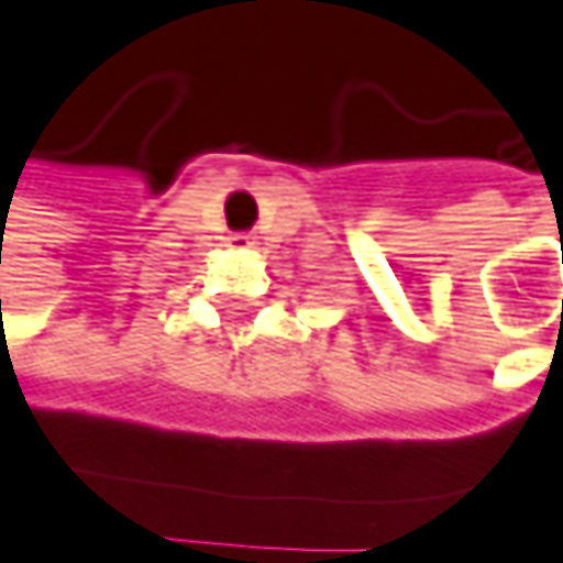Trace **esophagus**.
<instances>
[{"label":"esophagus","mask_w":563,"mask_h":563,"mask_svg":"<svg viewBox=\"0 0 563 563\" xmlns=\"http://www.w3.org/2000/svg\"><path fill=\"white\" fill-rule=\"evenodd\" d=\"M253 244H256L253 234H231V238H228V247L231 250H250Z\"/></svg>","instance_id":"esophagus-1"}]
</instances>
